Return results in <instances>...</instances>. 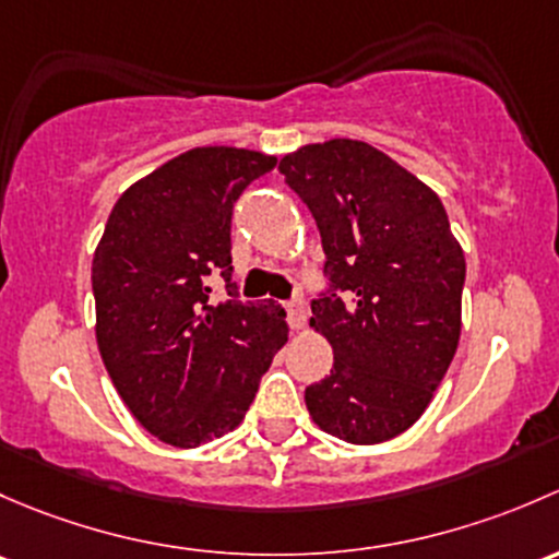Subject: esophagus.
Wrapping results in <instances>:
<instances>
[{
  "label": "esophagus",
  "instance_id": "obj_1",
  "mask_svg": "<svg viewBox=\"0 0 559 559\" xmlns=\"http://www.w3.org/2000/svg\"><path fill=\"white\" fill-rule=\"evenodd\" d=\"M285 309H287V322H290L293 331H301L304 320H307V307H304L301 298H293V301H287Z\"/></svg>",
  "mask_w": 559,
  "mask_h": 559
}]
</instances>
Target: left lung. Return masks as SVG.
<instances>
[{
  "mask_svg": "<svg viewBox=\"0 0 559 559\" xmlns=\"http://www.w3.org/2000/svg\"><path fill=\"white\" fill-rule=\"evenodd\" d=\"M280 171L314 215L342 296L312 304L333 368L309 384V417L349 444H382L433 401L463 328L465 255L433 188L360 140L314 142Z\"/></svg>",
  "mask_w": 559,
  "mask_h": 559,
  "instance_id": "obj_1",
  "label": "left lung"
}]
</instances>
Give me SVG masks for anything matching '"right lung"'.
Listing matches in <instances>:
<instances>
[{
    "label": "right lung",
    "mask_w": 559,
    "mask_h": 559,
    "mask_svg": "<svg viewBox=\"0 0 559 559\" xmlns=\"http://www.w3.org/2000/svg\"><path fill=\"white\" fill-rule=\"evenodd\" d=\"M277 158L228 145L180 153L126 188L96 245V344L136 423L193 450L231 433L287 342L280 304H210L231 282V212Z\"/></svg>",
    "instance_id": "add662e5"
}]
</instances>
